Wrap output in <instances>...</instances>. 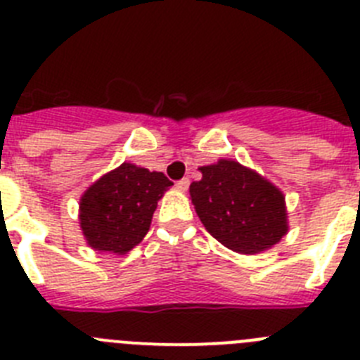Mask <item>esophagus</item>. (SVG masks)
Returning <instances> with one entry per match:
<instances>
[{
    "mask_svg": "<svg viewBox=\"0 0 360 360\" xmlns=\"http://www.w3.org/2000/svg\"><path fill=\"white\" fill-rule=\"evenodd\" d=\"M177 190H181V192H186V190H188V186H190V179L188 177H183V179L181 181H177Z\"/></svg>",
    "mask_w": 360,
    "mask_h": 360,
    "instance_id": "obj_1",
    "label": "esophagus"
}]
</instances>
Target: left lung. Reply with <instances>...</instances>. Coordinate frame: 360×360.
Segmentation results:
<instances>
[{
    "instance_id": "8db88e82",
    "label": "left lung",
    "mask_w": 360,
    "mask_h": 360,
    "mask_svg": "<svg viewBox=\"0 0 360 360\" xmlns=\"http://www.w3.org/2000/svg\"><path fill=\"white\" fill-rule=\"evenodd\" d=\"M190 184L195 212L212 237L237 254H259L288 232L284 195L275 184L232 159L199 168Z\"/></svg>"
}]
</instances>
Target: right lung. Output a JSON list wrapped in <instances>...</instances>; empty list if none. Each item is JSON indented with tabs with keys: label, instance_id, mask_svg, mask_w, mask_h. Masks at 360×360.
I'll return each instance as SVG.
<instances>
[{
	"label": "right lung",
	"instance_id": "add662e5",
	"mask_svg": "<svg viewBox=\"0 0 360 360\" xmlns=\"http://www.w3.org/2000/svg\"><path fill=\"white\" fill-rule=\"evenodd\" d=\"M162 172L123 162L89 186L79 201V224L89 246L123 255L148 232L162 193L172 186Z\"/></svg>",
	"mask_w": 360,
	"mask_h": 360
}]
</instances>
